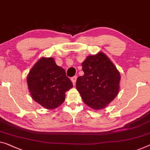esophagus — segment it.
<instances>
[{"instance_id": "34e87169", "label": "esophagus", "mask_w": 150, "mask_h": 150, "mask_svg": "<svg viewBox=\"0 0 150 150\" xmlns=\"http://www.w3.org/2000/svg\"><path fill=\"white\" fill-rule=\"evenodd\" d=\"M76 79H77V76H74L71 78V80H72V82L74 85L76 84Z\"/></svg>"}]
</instances>
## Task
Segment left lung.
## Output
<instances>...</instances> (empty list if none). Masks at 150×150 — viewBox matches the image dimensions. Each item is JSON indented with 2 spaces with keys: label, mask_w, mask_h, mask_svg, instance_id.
<instances>
[{
  "label": "left lung",
  "mask_w": 150,
  "mask_h": 150,
  "mask_svg": "<svg viewBox=\"0 0 150 150\" xmlns=\"http://www.w3.org/2000/svg\"><path fill=\"white\" fill-rule=\"evenodd\" d=\"M82 66L84 74L78 77L76 88L85 104L95 110L103 109L118 94L120 74L102 52L87 57Z\"/></svg>",
  "instance_id": "1"
}]
</instances>
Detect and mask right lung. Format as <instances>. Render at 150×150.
I'll list each match as a JSON object with an SVG mask.
<instances>
[{
	"label": "right lung",
	"instance_id": "obj_1",
	"mask_svg": "<svg viewBox=\"0 0 150 150\" xmlns=\"http://www.w3.org/2000/svg\"><path fill=\"white\" fill-rule=\"evenodd\" d=\"M33 100L48 109H55L65 100V93L73 87L66 72L52 57L41 58L27 78Z\"/></svg>",
	"mask_w": 150,
	"mask_h": 150
}]
</instances>
